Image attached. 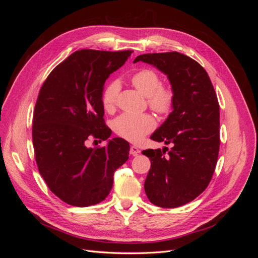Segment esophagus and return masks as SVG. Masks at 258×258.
I'll return each instance as SVG.
<instances>
[{
    "label": "esophagus",
    "instance_id": "esophagus-1",
    "mask_svg": "<svg viewBox=\"0 0 258 258\" xmlns=\"http://www.w3.org/2000/svg\"><path fill=\"white\" fill-rule=\"evenodd\" d=\"M140 153V150L137 147V146H131L130 147V154L134 155V156H137L138 154Z\"/></svg>",
    "mask_w": 258,
    "mask_h": 258
}]
</instances>
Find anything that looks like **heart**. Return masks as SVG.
<instances>
[{
    "instance_id": "heart-1",
    "label": "heart",
    "mask_w": 258,
    "mask_h": 258,
    "mask_svg": "<svg viewBox=\"0 0 258 258\" xmlns=\"http://www.w3.org/2000/svg\"><path fill=\"white\" fill-rule=\"evenodd\" d=\"M134 85L143 96L147 97V104L159 114L170 112L174 102L173 89L161 84L159 74L152 69H143L131 77ZM119 92V84L111 82L103 90L102 104L106 111H113ZM156 127V120L150 114L123 113L113 121V129L120 138L130 142H138Z\"/></svg>"
}]
</instances>
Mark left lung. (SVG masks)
Wrapping results in <instances>:
<instances>
[{
    "label": "left lung",
    "mask_w": 258,
    "mask_h": 258,
    "mask_svg": "<svg viewBox=\"0 0 258 258\" xmlns=\"http://www.w3.org/2000/svg\"><path fill=\"white\" fill-rule=\"evenodd\" d=\"M165 73L174 92L173 111L151 139L172 148L146 150L151 169L146 196L160 208L188 204L212 178L220 151V105L206 70L177 51L144 53L135 59Z\"/></svg>",
    "instance_id": "8db88e82"
}]
</instances>
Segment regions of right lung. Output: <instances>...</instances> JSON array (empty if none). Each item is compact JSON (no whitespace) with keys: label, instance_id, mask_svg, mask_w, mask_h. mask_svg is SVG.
<instances>
[{"label":"right lung","instance_id":"1","mask_svg":"<svg viewBox=\"0 0 258 258\" xmlns=\"http://www.w3.org/2000/svg\"><path fill=\"white\" fill-rule=\"evenodd\" d=\"M131 52L77 50L52 70L38 93L32 127L36 165L49 189L68 205L103 201L114 172L129 158L123 139L108 140L103 147L87 143L112 135L103 119V86Z\"/></svg>","mask_w":258,"mask_h":258}]
</instances>
